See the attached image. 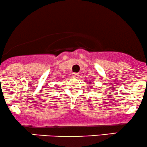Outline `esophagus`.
I'll use <instances>...</instances> for the list:
<instances>
[{
	"label": "esophagus",
	"instance_id": "obj_1",
	"mask_svg": "<svg viewBox=\"0 0 147 147\" xmlns=\"http://www.w3.org/2000/svg\"><path fill=\"white\" fill-rule=\"evenodd\" d=\"M73 77H74V78H78V76H79V74H78V73H73Z\"/></svg>",
	"mask_w": 147,
	"mask_h": 147
}]
</instances>
